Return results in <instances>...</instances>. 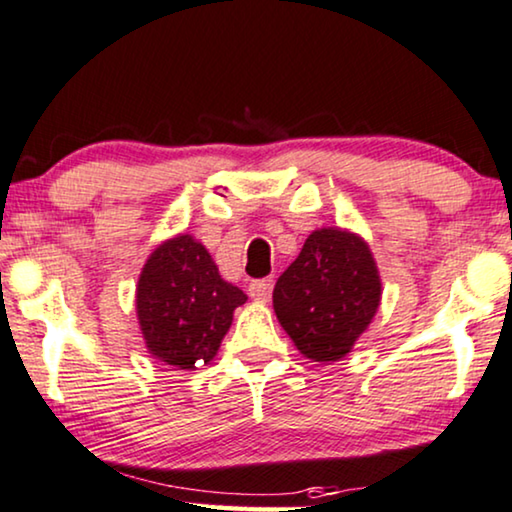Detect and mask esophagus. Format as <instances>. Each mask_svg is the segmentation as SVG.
Returning <instances> with one entry per match:
<instances>
[{
	"instance_id": "34e87169",
	"label": "esophagus",
	"mask_w": 512,
	"mask_h": 512,
	"mask_svg": "<svg viewBox=\"0 0 512 512\" xmlns=\"http://www.w3.org/2000/svg\"><path fill=\"white\" fill-rule=\"evenodd\" d=\"M272 277H265V280H254L249 284V296L254 298V301H270V294H272Z\"/></svg>"
}]
</instances>
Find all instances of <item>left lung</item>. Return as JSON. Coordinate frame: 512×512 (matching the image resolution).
<instances>
[{
	"label": "left lung",
	"mask_w": 512,
	"mask_h": 512,
	"mask_svg": "<svg viewBox=\"0 0 512 512\" xmlns=\"http://www.w3.org/2000/svg\"><path fill=\"white\" fill-rule=\"evenodd\" d=\"M369 244L343 228L313 230L272 291V308L298 353L331 364L353 350L381 305Z\"/></svg>",
	"instance_id": "1"
}]
</instances>
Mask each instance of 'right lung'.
Returning <instances> with one entry per match:
<instances>
[{
	"label": "right lung",
	"mask_w": 512,
	"mask_h": 512,
	"mask_svg": "<svg viewBox=\"0 0 512 512\" xmlns=\"http://www.w3.org/2000/svg\"><path fill=\"white\" fill-rule=\"evenodd\" d=\"M247 294L225 282L202 242L181 232L152 251L136 284V317L148 353L192 371L211 362Z\"/></svg>",
	"instance_id": "add662e5"
}]
</instances>
